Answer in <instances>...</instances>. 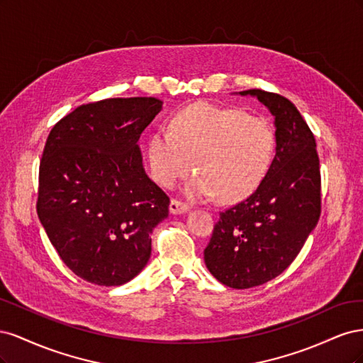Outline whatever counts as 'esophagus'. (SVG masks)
<instances>
[{
	"mask_svg": "<svg viewBox=\"0 0 363 363\" xmlns=\"http://www.w3.org/2000/svg\"><path fill=\"white\" fill-rule=\"evenodd\" d=\"M188 211H189V206L186 204V203H183V201H180V200H175V199H172V200H171V204H169V212H171L172 215L184 213V212H188Z\"/></svg>",
	"mask_w": 363,
	"mask_h": 363,
	"instance_id": "1",
	"label": "esophagus"
}]
</instances>
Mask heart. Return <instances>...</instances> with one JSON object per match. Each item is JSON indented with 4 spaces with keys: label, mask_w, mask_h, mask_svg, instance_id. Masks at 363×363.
Listing matches in <instances>:
<instances>
[{
    "label": "heart",
    "mask_w": 363,
    "mask_h": 363,
    "mask_svg": "<svg viewBox=\"0 0 363 363\" xmlns=\"http://www.w3.org/2000/svg\"><path fill=\"white\" fill-rule=\"evenodd\" d=\"M274 131L265 119L239 108L196 103L175 113L169 130L160 128L148 140L152 179L172 188L194 164L199 174L186 195L236 201L255 191L269 168Z\"/></svg>",
    "instance_id": "1"
}]
</instances>
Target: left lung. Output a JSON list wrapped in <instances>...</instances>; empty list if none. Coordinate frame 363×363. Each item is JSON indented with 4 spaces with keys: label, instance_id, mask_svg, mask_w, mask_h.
I'll return each instance as SVG.
<instances>
[{
    "label": "left lung",
    "instance_id": "left-lung-1",
    "mask_svg": "<svg viewBox=\"0 0 363 363\" xmlns=\"http://www.w3.org/2000/svg\"><path fill=\"white\" fill-rule=\"evenodd\" d=\"M255 95L276 118V157L257 189L219 212L204 262L233 289L267 283L298 256L321 215V172L315 136L296 107L279 94Z\"/></svg>",
    "mask_w": 363,
    "mask_h": 363
}]
</instances>
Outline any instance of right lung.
Instances as JSON below:
<instances>
[{"mask_svg":"<svg viewBox=\"0 0 363 363\" xmlns=\"http://www.w3.org/2000/svg\"><path fill=\"white\" fill-rule=\"evenodd\" d=\"M155 96L107 98L54 125L39 164L36 211L75 276L119 286L147 265L169 196L142 167L138 140L160 112Z\"/></svg>","mask_w":363,"mask_h":363,"instance_id":"add662e5","label":"right lung"}]
</instances>
